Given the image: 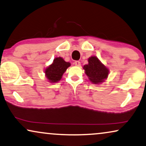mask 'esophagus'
<instances>
[{
	"label": "esophagus",
	"mask_w": 146,
	"mask_h": 146,
	"mask_svg": "<svg viewBox=\"0 0 146 146\" xmlns=\"http://www.w3.org/2000/svg\"><path fill=\"white\" fill-rule=\"evenodd\" d=\"M74 65H75V66H77V67H79V66H81L80 61H75L74 62Z\"/></svg>",
	"instance_id": "obj_1"
}]
</instances>
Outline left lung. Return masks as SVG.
Returning <instances> with one entry per match:
<instances>
[{
    "instance_id": "8db88e82",
    "label": "left lung",
    "mask_w": 146,
    "mask_h": 146,
    "mask_svg": "<svg viewBox=\"0 0 146 146\" xmlns=\"http://www.w3.org/2000/svg\"><path fill=\"white\" fill-rule=\"evenodd\" d=\"M83 68L89 81L93 84H100L108 77L109 69L96 56L89 57L88 64L83 66Z\"/></svg>"
}]
</instances>
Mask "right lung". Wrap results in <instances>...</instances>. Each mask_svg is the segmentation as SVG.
Listing matches in <instances>:
<instances>
[{"instance_id": "obj_1", "label": "right lung", "mask_w": 146, "mask_h": 146, "mask_svg": "<svg viewBox=\"0 0 146 146\" xmlns=\"http://www.w3.org/2000/svg\"><path fill=\"white\" fill-rule=\"evenodd\" d=\"M71 66L69 62H66L61 57H56L53 63L44 70L45 76L50 83H57L62 78L63 73Z\"/></svg>"}]
</instances>
